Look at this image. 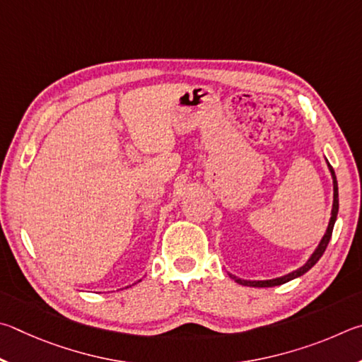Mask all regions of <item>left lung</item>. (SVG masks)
I'll use <instances>...</instances> for the list:
<instances>
[{
	"instance_id": "obj_1",
	"label": "left lung",
	"mask_w": 362,
	"mask_h": 362,
	"mask_svg": "<svg viewBox=\"0 0 362 362\" xmlns=\"http://www.w3.org/2000/svg\"><path fill=\"white\" fill-rule=\"evenodd\" d=\"M327 167L329 171H331V176H332V185H334V202H332V211H331V219H329V226L326 229L325 237L321 238L320 245L316 246V250L313 251V255L310 256L308 261L299 267L294 272H291L288 275H283V276H278V278H272V280H242V278H237L230 275L233 280H235L238 284H243V286H252V288H272V286H280V284L288 283L291 280H294L297 276H302L303 274H307V272L313 267V265L320 261V257L325 255V251L329 245V240L332 237V230H334V224H335V219H337V213H339V186H337V177H335L334 173V168L329 165L327 162Z\"/></svg>"
}]
</instances>
